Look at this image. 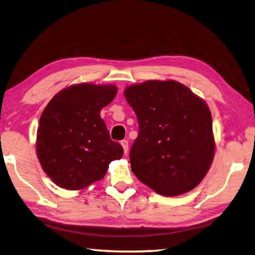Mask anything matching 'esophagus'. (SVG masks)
<instances>
[{
    "instance_id": "esophagus-1",
    "label": "esophagus",
    "mask_w": 255,
    "mask_h": 255,
    "mask_svg": "<svg viewBox=\"0 0 255 255\" xmlns=\"http://www.w3.org/2000/svg\"><path fill=\"white\" fill-rule=\"evenodd\" d=\"M121 143H122V146L124 148L125 153H127V151H128V140H126V139H125V140H122Z\"/></svg>"
}]
</instances>
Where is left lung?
Masks as SVG:
<instances>
[{
    "label": "left lung",
    "mask_w": 255,
    "mask_h": 255,
    "mask_svg": "<svg viewBox=\"0 0 255 255\" xmlns=\"http://www.w3.org/2000/svg\"><path fill=\"white\" fill-rule=\"evenodd\" d=\"M136 114L139 133L129 152L139 180L166 197L196 188L214 154L210 109L176 81H148L124 93Z\"/></svg>",
    "instance_id": "1"
}]
</instances>
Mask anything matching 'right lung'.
Instances as JSON below:
<instances>
[{"label":"right lung","instance_id":"1","mask_svg":"<svg viewBox=\"0 0 255 255\" xmlns=\"http://www.w3.org/2000/svg\"><path fill=\"white\" fill-rule=\"evenodd\" d=\"M117 94L114 85L78 84L55 95L39 119L36 153L45 173L58 187L81 190L101 180L109 163L123 157L101 109Z\"/></svg>","mask_w":255,"mask_h":255}]
</instances>
